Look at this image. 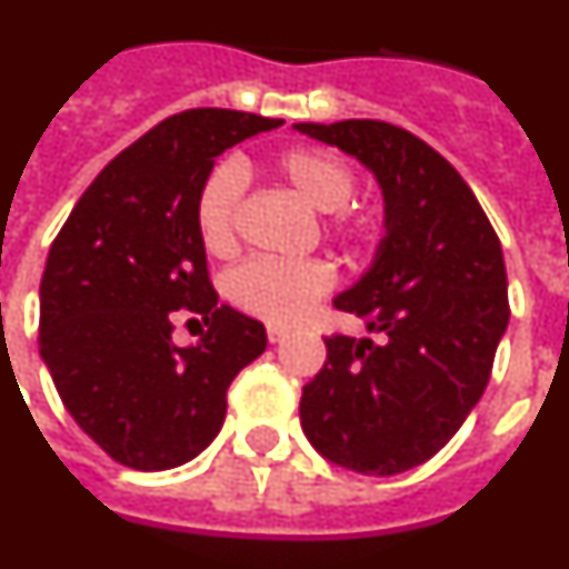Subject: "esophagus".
<instances>
[{
    "mask_svg": "<svg viewBox=\"0 0 569 569\" xmlns=\"http://www.w3.org/2000/svg\"><path fill=\"white\" fill-rule=\"evenodd\" d=\"M286 338H289V329H286V327H269V341L271 343H280V341H286Z\"/></svg>",
    "mask_w": 569,
    "mask_h": 569,
    "instance_id": "obj_1",
    "label": "esophagus"
}]
</instances>
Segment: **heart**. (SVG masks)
Masks as SVG:
<instances>
[{"instance_id":"1","label":"heart","mask_w":569,"mask_h":569,"mask_svg":"<svg viewBox=\"0 0 569 569\" xmlns=\"http://www.w3.org/2000/svg\"><path fill=\"white\" fill-rule=\"evenodd\" d=\"M271 173L312 211H327L323 233L350 248H365L379 237L381 213L350 204L356 170L343 156L323 147H289L271 159ZM242 202V170L222 161L204 176L196 193V231L202 246L217 257L237 248V222ZM336 286V269L323 257L269 260L257 257L226 277V295L233 307L274 327L298 323Z\"/></svg>"}]
</instances>
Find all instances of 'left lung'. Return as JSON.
I'll list each match as a JSON object with an SVG mask.
<instances>
[{
	"label": "left lung",
	"mask_w": 569,
	"mask_h": 569,
	"mask_svg": "<svg viewBox=\"0 0 569 569\" xmlns=\"http://www.w3.org/2000/svg\"><path fill=\"white\" fill-rule=\"evenodd\" d=\"M350 152L385 193L373 266L332 307L373 338L329 336L300 396L303 433L329 462L390 477L431 460L460 431L509 323L503 251L477 196L433 147L388 121L295 123Z\"/></svg>",
	"instance_id": "1"
}]
</instances>
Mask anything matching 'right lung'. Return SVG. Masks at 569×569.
Wrapping results in <instances>:
<instances>
[{
    "instance_id": "right-lung-1",
    "label": "right lung",
    "mask_w": 569,
    "mask_h": 569,
    "mask_svg": "<svg viewBox=\"0 0 569 569\" xmlns=\"http://www.w3.org/2000/svg\"><path fill=\"white\" fill-rule=\"evenodd\" d=\"M280 118L188 109L114 156L86 188L40 283V356L74 422L114 462L176 469L226 422L233 376L266 350V327L217 303L196 231V193L217 156ZM209 332L176 348L172 321Z\"/></svg>"
}]
</instances>
